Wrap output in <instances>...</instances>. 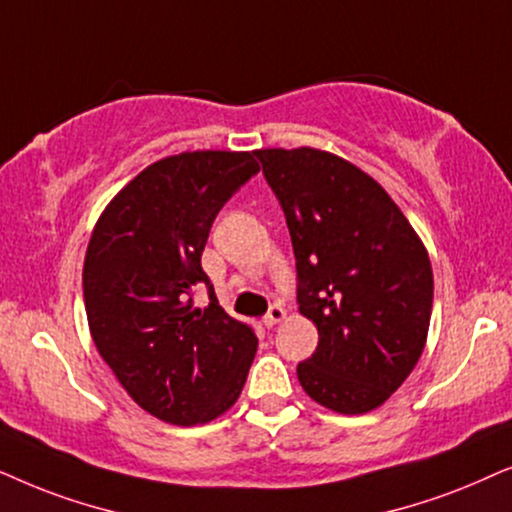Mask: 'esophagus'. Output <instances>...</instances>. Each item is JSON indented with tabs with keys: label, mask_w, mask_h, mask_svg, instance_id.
I'll list each match as a JSON object with an SVG mask.
<instances>
[{
	"label": "esophagus",
	"mask_w": 512,
	"mask_h": 512,
	"mask_svg": "<svg viewBox=\"0 0 512 512\" xmlns=\"http://www.w3.org/2000/svg\"><path fill=\"white\" fill-rule=\"evenodd\" d=\"M283 318H285V309H283L281 304H274V306H271V309H269L267 316H264V323H267L269 327H274L276 323H281Z\"/></svg>",
	"instance_id": "1"
}]
</instances>
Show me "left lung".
<instances>
[{"instance_id": "8db88e82", "label": "left lung", "mask_w": 512, "mask_h": 512, "mask_svg": "<svg viewBox=\"0 0 512 512\" xmlns=\"http://www.w3.org/2000/svg\"><path fill=\"white\" fill-rule=\"evenodd\" d=\"M297 260L299 313L318 327L299 384L339 414L377 410L426 346L433 269L426 245L374 177L323 149H257Z\"/></svg>"}]
</instances>
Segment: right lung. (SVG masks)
<instances>
[{
  "mask_svg": "<svg viewBox=\"0 0 512 512\" xmlns=\"http://www.w3.org/2000/svg\"><path fill=\"white\" fill-rule=\"evenodd\" d=\"M260 170L252 152L199 149L152 163L107 203L84 260L93 344L152 417L208 424L243 391L257 337L217 304L201 255L220 208ZM211 304L193 306L196 284Z\"/></svg>",
  "mask_w": 512,
  "mask_h": 512,
  "instance_id": "1",
  "label": "right lung"
}]
</instances>
